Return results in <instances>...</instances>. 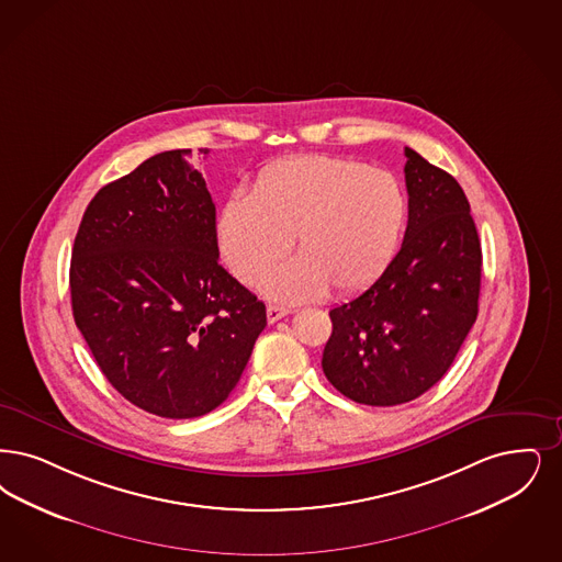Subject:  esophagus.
<instances>
[{"mask_svg": "<svg viewBox=\"0 0 562 562\" xmlns=\"http://www.w3.org/2000/svg\"><path fill=\"white\" fill-rule=\"evenodd\" d=\"M291 314V310L289 307H280V305H268V322L273 324V322H278V319H282L284 315Z\"/></svg>", "mask_w": 562, "mask_h": 562, "instance_id": "esophagus-1", "label": "esophagus"}]
</instances>
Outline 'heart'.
I'll return each mask as SVG.
<instances>
[{"label": "heart", "mask_w": 562, "mask_h": 562, "mask_svg": "<svg viewBox=\"0 0 562 562\" xmlns=\"http://www.w3.org/2000/svg\"><path fill=\"white\" fill-rule=\"evenodd\" d=\"M400 181L347 158L303 155L266 167L250 196H232L217 222L229 271L255 284L291 248L301 257L276 268L263 291L303 301L330 289H368L391 263L405 224Z\"/></svg>", "instance_id": "1"}]
</instances>
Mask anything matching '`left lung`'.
<instances>
[{"label": "left lung", "instance_id": "left-lung-1", "mask_svg": "<svg viewBox=\"0 0 562 562\" xmlns=\"http://www.w3.org/2000/svg\"><path fill=\"white\" fill-rule=\"evenodd\" d=\"M407 227L381 278L330 310L326 379L366 405H400L441 381L479 314L481 243L448 171L405 148Z\"/></svg>", "mask_w": 562, "mask_h": 562}]
</instances>
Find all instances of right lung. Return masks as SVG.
Wrapping results in <instances>:
<instances>
[{
  "mask_svg": "<svg viewBox=\"0 0 562 562\" xmlns=\"http://www.w3.org/2000/svg\"><path fill=\"white\" fill-rule=\"evenodd\" d=\"M190 155L160 153L106 183L70 259L75 324L102 374L176 420L224 404L268 324L266 305L217 261L215 204Z\"/></svg>",
  "mask_w": 562,
  "mask_h": 562,
  "instance_id": "1",
  "label": "right lung"
}]
</instances>
